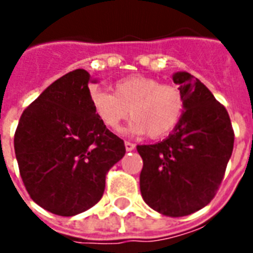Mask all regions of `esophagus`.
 <instances>
[{"label": "esophagus", "mask_w": 253, "mask_h": 253, "mask_svg": "<svg viewBox=\"0 0 253 253\" xmlns=\"http://www.w3.org/2000/svg\"><path fill=\"white\" fill-rule=\"evenodd\" d=\"M125 146H126L127 151H134L135 150V144L131 142H125Z\"/></svg>", "instance_id": "obj_1"}]
</instances>
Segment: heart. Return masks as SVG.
<instances>
[{"mask_svg":"<svg viewBox=\"0 0 253 253\" xmlns=\"http://www.w3.org/2000/svg\"><path fill=\"white\" fill-rule=\"evenodd\" d=\"M90 103L103 126L121 132L123 122L131 117V134H148L162 138L172 132L184 117L185 97L178 86L160 84L150 76L134 75L115 83L114 93L91 89Z\"/></svg>","mask_w":253,"mask_h":253,"instance_id":"heart-1","label":"heart"}]
</instances>
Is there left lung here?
Segmentation results:
<instances>
[{"mask_svg": "<svg viewBox=\"0 0 253 253\" xmlns=\"http://www.w3.org/2000/svg\"><path fill=\"white\" fill-rule=\"evenodd\" d=\"M185 97L184 117L166 140L138 146L143 159L140 192L151 209L167 216L198 211L215 197L234 150L226 107L188 72L173 75Z\"/></svg>", "mask_w": 253, "mask_h": 253, "instance_id": "obj_1", "label": "left lung"}]
</instances>
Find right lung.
I'll return each instance as SVG.
<instances>
[{"instance_id": "obj_1", "label": "right lung", "mask_w": 253, "mask_h": 253, "mask_svg": "<svg viewBox=\"0 0 253 253\" xmlns=\"http://www.w3.org/2000/svg\"><path fill=\"white\" fill-rule=\"evenodd\" d=\"M84 69L49 85L22 113L14 150L26 190L41 208L73 216L94 206L125 143L93 111Z\"/></svg>"}]
</instances>
